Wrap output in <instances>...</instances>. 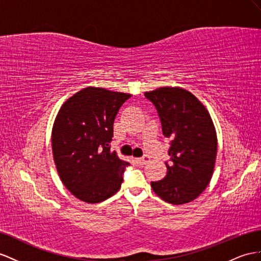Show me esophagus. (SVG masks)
<instances>
[{"mask_svg": "<svg viewBox=\"0 0 261 261\" xmlns=\"http://www.w3.org/2000/svg\"><path fill=\"white\" fill-rule=\"evenodd\" d=\"M137 161H138L139 164L144 165V164H148V163L150 162V158H149L148 155H144V156H142V158L137 159Z\"/></svg>", "mask_w": 261, "mask_h": 261, "instance_id": "obj_1", "label": "esophagus"}]
</instances>
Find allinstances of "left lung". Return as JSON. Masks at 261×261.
<instances>
[{
    "mask_svg": "<svg viewBox=\"0 0 261 261\" xmlns=\"http://www.w3.org/2000/svg\"><path fill=\"white\" fill-rule=\"evenodd\" d=\"M144 96L155 106L164 137L171 139L168 173L152 190L165 202L190 203L208 185L216 161L217 137L205 106L190 91L163 87Z\"/></svg>",
    "mask_w": 261,
    "mask_h": 261,
    "instance_id": "1",
    "label": "left lung"
}]
</instances>
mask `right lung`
<instances>
[{
    "mask_svg": "<svg viewBox=\"0 0 261 261\" xmlns=\"http://www.w3.org/2000/svg\"><path fill=\"white\" fill-rule=\"evenodd\" d=\"M131 95L87 87L68 98L53 125L51 148L57 172L73 196L99 203L121 188L129 163L110 150L113 122Z\"/></svg>",
    "mask_w": 261,
    "mask_h": 261,
    "instance_id": "add662e5",
    "label": "right lung"
}]
</instances>
